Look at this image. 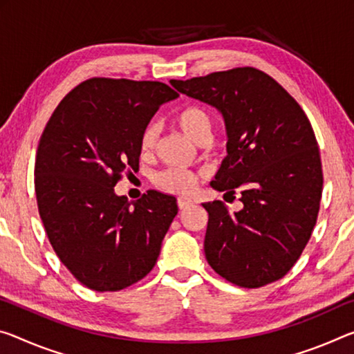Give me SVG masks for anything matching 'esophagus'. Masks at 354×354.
<instances>
[{"label": "esophagus", "mask_w": 354, "mask_h": 354, "mask_svg": "<svg viewBox=\"0 0 354 354\" xmlns=\"http://www.w3.org/2000/svg\"><path fill=\"white\" fill-rule=\"evenodd\" d=\"M192 205H194V201L189 200V198H179L178 200L179 209H187V207H190Z\"/></svg>", "instance_id": "34e87169"}]
</instances>
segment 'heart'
Returning a JSON list of instances; mask_svg holds the SVG:
<instances>
[{
	"label": "heart",
	"instance_id": "b5f03b06",
	"mask_svg": "<svg viewBox=\"0 0 354 354\" xmlns=\"http://www.w3.org/2000/svg\"><path fill=\"white\" fill-rule=\"evenodd\" d=\"M173 121L194 143L203 145L211 137L212 118L203 106L189 105L179 110ZM156 142L157 126L154 122H149L140 137V148L143 153H151L156 147ZM154 181L157 187L175 195H189L197 186V176L192 171L181 170V168H168L165 171H160Z\"/></svg>",
	"mask_w": 354,
	"mask_h": 354
}]
</instances>
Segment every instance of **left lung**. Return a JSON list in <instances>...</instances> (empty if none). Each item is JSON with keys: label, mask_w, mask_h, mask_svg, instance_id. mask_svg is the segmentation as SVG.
I'll list each match as a JSON object with an SVG mask.
<instances>
[{"label": "left lung", "mask_w": 354, "mask_h": 354, "mask_svg": "<svg viewBox=\"0 0 354 354\" xmlns=\"http://www.w3.org/2000/svg\"><path fill=\"white\" fill-rule=\"evenodd\" d=\"M170 83L222 115L227 157L211 187L239 190L243 201L236 212L218 200L203 203L207 263L238 287L276 282L298 261L319 209L323 171L310 122L272 77L254 67Z\"/></svg>", "instance_id": "8db88e82"}]
</instances>
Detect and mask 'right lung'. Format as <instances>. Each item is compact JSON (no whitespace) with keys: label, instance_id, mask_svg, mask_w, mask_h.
Masks as SVG:
<instances>
[{"label":"right lung","instance_id":"1","mask_svg":"<svg viewBox=\"0 0 354 354\" xmlns=\"http://www.w3.org/2000/svg\"><path fill=\"white\" fill-rule=\"evenodd\" d=\"M179 94L160 82L91 78L67 94L39 140V214L61 263L94 291H118L154 268L178 214L176 198L149 190L136 203L116 195L138 167L140 137Z\"/></svg>","mask_w":354,"mask_h":354}]
</instances>
